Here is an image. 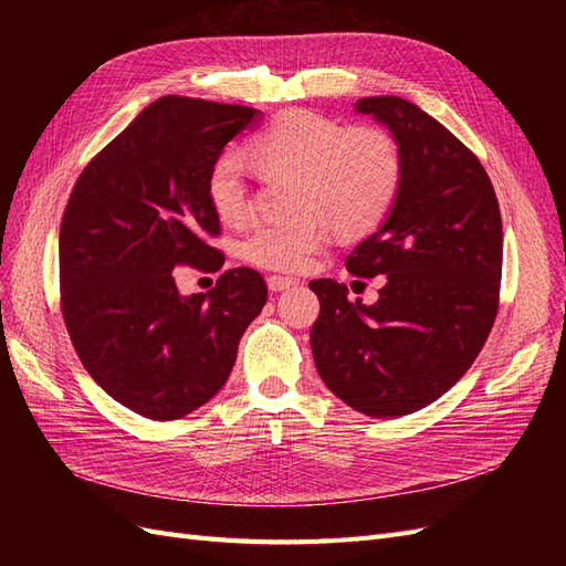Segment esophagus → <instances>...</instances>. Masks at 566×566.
Instances as JSON below:
<instances>
[{
  "instance_id": "1",
  "label": "esophagus",
  "mask_w": 566,
  "mask_h": 566,
  "mask_svg": "<svg viewBox=\"0 0 566 566\" xmlns=\"http://www.w3.org/2000/svg\"><path fill=\"white\" fill-rule=\"evenodd\" d=\"M297 283H300L297 279H293V276H279V273H273V276L266 279V285H269L271 293H281V290H287V287H293Z\"/></svg>"
}]
</instances>
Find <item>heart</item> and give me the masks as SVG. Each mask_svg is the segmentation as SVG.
Returning a JSON list of instances; mask_svg holds the SVG:
<instances>
[{"instance_id": "obj_1", "label": "heart", "mask_w": 566, "mask_h": 566, "mask_svg": "<svg viewBox=\"0 0 566 566\" xmlns=\"http://www.w3.org/2000/svg\"><path fill=\"white\" fill-rule=\"evenodd\" d=\"M250 156L264 167L297 172L295 210L256 219L241 238L243 260L269 271L312 264L335 231H364L391 210L403 179L397 142L375 127L349 129L314 111H290L250 139ZM208 198L224 221L248 212V165L224 148L208 172Z\"/></svg>"}]
</instances>
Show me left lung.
I'll use <instances>...</instances> for the list:
<instances>
[{"instance_id": "left-lung-1", "label": "left lung", "mask_w": 566, "mask_h": 566, "mask_svg": "<svg viewBox=\"0 0 566 566\" xmlns=\"http://www.w3.org/2000/svg\"><path fill=\"white\" fill-rule=\"evenodd\" d=\"M389 127L403 179L385 224L347 256L356 279L382 273L373 306L335 279L312 281V352L328 389L370 418H399L447 394L482 352L501 302L503 221L474 153L399 96L356 104Z\"/></svg>"}]
</instances>
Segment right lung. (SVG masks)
<instances>
[{
	"label": "right lung",
	"instance_id": "obj_1",
	"mask_svg": "<svg viewBox=\"0 0 566 566\" xmlns=\"http://www.w3.org/2000/svg\"><path fill=\"white\" fill-rule=\"evenodd\" d=\"M260 111L163 96L98 150L67 198L59 235L61 312L82 366L115 401L177 420L229 380L238 342L266 304L260 271L221 273L181 297L179 266L212 273L224 252L208 172Z\"/></svg>",
	"mask_w": 566,
	"mask_h": 566
}]
</instances>
